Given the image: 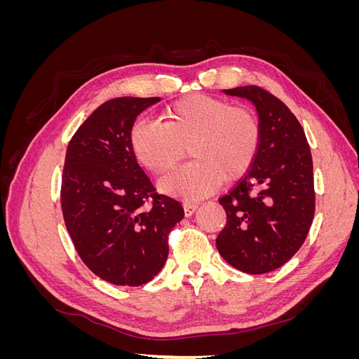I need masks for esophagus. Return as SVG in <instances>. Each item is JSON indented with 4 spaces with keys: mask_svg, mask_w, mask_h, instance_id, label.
Instances as JSON below:
<instances>
[{
    "mask_svg": "<svg viewBox=\"0 0 359 359\" xmlns=\"http://www.w3.org/2000/svg\"><path fill=\"white\" fill-rule=\"evenodd\" d=\"M198 203H191V202H184V211H186V215L190 217L194 211L198 210Z\"/></svg>",
    "mask_w": 359,
    "mask_h": 359,
    "instance_id": "obj_1",
    "label": "esophagus"
}]
</instances>
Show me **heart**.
I'll return each mask as SVG.
<instances>
[{
	"label": "heart",
	"instance_id": "heart-1",
	"mask_svg": "<svg viewBox=\"0 0 359 359\" xmlns=\"http://www.w3.org/2000/svg\"><path fill=\"white\" fill-rule=\"evenodd\" d=\"M260 142L259 119L247 107L194 94L169 106L165 123L139 121L130 132L136 160L154 177L165 175L184 157L193 160L161 180L170 196L196 201L212 193L223 178L235 180L252 165Z\"/></svg>",
	"mask_w": 359,
	"mask_h": 359
}]
</instances>
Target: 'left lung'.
Here are the masks:
<instances>
[{"label":"left lung","instance_id":"left-lung-1","mask_svg":"<svg viewBox=\"0 0 359 359\" xmlns=\"http://www.w3.org/2000/svg\"><path fill=\"white\" fill-rule=\"evenodd\" d=\"M256 106L260 142L236 186L219 199L226 226L215 240L222 257L247 274L285 265L304 244L314 215L313 160L289 107L256 85L223 90Z\"/></svg>","mask_w":359,"mask_h":359}]
</instances>
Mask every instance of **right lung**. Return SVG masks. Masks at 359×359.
Here are the masks:
<instances>
[{"label":"right lung","mask_w":359,"mask_h":359,"mask_svg":"<svg viewBox=\"0 0 359 359\" xmlns=\"http://www.w3.org/2000/svg\"><path fill=\"white\" fill-rule=\"evenodd\" d=\"M160 97H118L85 119L67 147L61 208L76 252L116 286H140L165 265L182 205L158 194L130 145L135 119Z\"/></svg>","instance_id":"obj_1"}]
</instances>
